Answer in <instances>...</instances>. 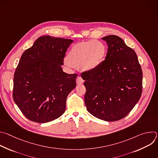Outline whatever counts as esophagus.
<instances>
[{"mask_svg": "<svg viewBox=\"0 0 158 158\" xmlns=\"http://www.w3.org/2000/svg\"><path fill=\"white\" fill-rule=\"evenodd\" d=\"M83 82H84V80L82 79V78L81 76H77L76 78L77 84H83Z\"/></svg>", "mask_w": 158, "mask_h": 158, "instance_id": "esophagus-1", "label": "esophagus"}]
</instances>
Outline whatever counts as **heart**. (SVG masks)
<instances>
[{
	"label": "heart",
	"mask_w": 158,
	"mask_h": 158,
	"mask_svg": "<svg viewBox=\"0 0 158 158\" xmlns=\"http://www.w3.org/2000/svg\"><path fill=\"white\" fill-rule=\"evenodd\" d=\"M106 52L105 46L98 40L81 42L74 45L67 54L66 64L84 71H91L99 65Z\"/></svg>",
	"instance_id": "obj_1"
}]
</instances>
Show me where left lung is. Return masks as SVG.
<instances>
[{"label": "left lung", "instance_id": "left-lung-1", "mask_svg": "<svg viewBox=\"0 0 158 158\" xmlns=\"http://www.w3.org/2000/svg\"><path fill=\"white\" fill-rule=\"evenodd\" d=\"M102 39L108 46L105 60L81 74L84 101L89 113L112 122L125 118L139 100L143 72L136 52L121 37L110 35Z\"/></svg>", "mask_w": 158, "mask_h": 158}]
</instances>
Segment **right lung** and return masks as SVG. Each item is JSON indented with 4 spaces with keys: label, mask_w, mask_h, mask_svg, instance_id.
<instances>
[{
    "label": "right lung",
    "mask_w": 158,
    "mask_h": 158,
    "mask_svg": "<svg viewBox=\"0 0 158 158\" xmlns=\"http://www.w3.org/2000/svg\"><path fill=\"white\" fill-rule=\"evenodd\" d=\"M71 39L44 35L22 54L14 76L12 96L31 121L46 123L62 116L78 74L63 72L61 65Z\"/></svg>",
    "instance_id": "obj_1"
}]
</instances>
